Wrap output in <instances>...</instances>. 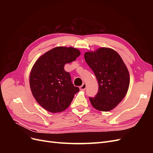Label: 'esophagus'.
<instances>
[{
	"label": "esophagus",
	"mask_w": 153,
	"mask_h": 153,
	"mask_svg": "<svg viewBox=\"0 0 153 153\" xmlns=\"http://www.w3.org/2000/svg\"><path fill=\"white\" fill-rule=\"evenodd\" d=\"M86 87H87V85L85 83H84L81 86H80V89L81 91H85V89H86Z\"/></svg>",
	"instance_id": "34e87169"
}]
</instances>
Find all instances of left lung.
I'll list each match as a JSON object with an SVG mask.
<instances>
[{
  "instance_id": "8db88e82",
  "label": "left lung",
  "mask_w": 153,
  "mask_h": 153,
  "mask_svg": "<svg viewBox=\"0 0 153 153\" xmlns=\"http://www.w3.org/2000/svg\"><path fill=\"white\" fill-rule=\"evenodd\" d=\"M84 58L98 82V93L93 98L89 97L91 105L100 111L112 110L128 89L129 75L126 65L118 53L107 48L85 52Z\"/></svg>"
}]
</instances>
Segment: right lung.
I'll list each match as a JSON object with an SVG mask.
<instances>
[{
	"mask_svg": "<svg viewBox=\"0 0 153 153\" xmlns=\"http://www.w3.org/2000/svg\"><path fill=\"white\" fill-rule=\"evenodd\" d=\"M80 51L59 47L46 52L37 60L30 75V87L36 101L48 112H62L70 105L80 91L74 86L64 65L75 61Z\"/></svg>",
	"mask_w": 153,
	"mask_h": 153,
	"instance_id": "add662e5",
	"label": "right lung"
}]
</instances>
